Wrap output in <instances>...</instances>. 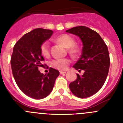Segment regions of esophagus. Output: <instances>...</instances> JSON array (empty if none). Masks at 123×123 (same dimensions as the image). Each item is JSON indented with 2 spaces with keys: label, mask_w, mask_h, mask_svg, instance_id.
Returning <instances> with one entry per match:
<instances>
[{
  "label": "esophagus",
  "mask_w": 123,
  "mask_h": 123,
  "mask_svg": "<svg viewBox=\"0 0 123 123\" xmlns=\"http://www.w3.org/2000/svg\"><path fill=\"white\" fill-rule=\"evenodd\" d=\"M66 71H60V74H65L66 73Z\"/></svg>",
  "instance_id": "esophagus-1"
}]
</instances>
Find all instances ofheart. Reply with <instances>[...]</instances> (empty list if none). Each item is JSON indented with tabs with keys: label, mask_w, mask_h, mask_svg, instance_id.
<instances>
[{
	"label": "heart",
	"mask_w": 123,
	"mask_h": 123,
	"mask_svg": "<svg viewBox=\"0 0 123 123\" xmlns=\"http://www.w3.org/2000/svg\"><path fill=\"white\" fill-rule=\"evenodd\" d=\"M56 41L63 45L65 48L68 49V52L71 55L76 56L81 51V47L75 44V39L73 37L67 34H63L58 36L56 39ZM41 54L45 57H49L50 55V45L49 42L45 41L42 42L40 47ZM71 61L68 58H57L51 62V66L55 69L59 70H65L67 69Z\"/></svg>",
	"instance_id": "1"
}]
</instances>
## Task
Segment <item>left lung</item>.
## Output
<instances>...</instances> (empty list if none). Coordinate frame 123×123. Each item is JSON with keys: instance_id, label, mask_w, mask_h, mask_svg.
<instances>
[{"instance_id": "1", "label": "left lung", "mask_w": 123, "mask_h": 123, "mask_svg": "<svg viewBox=\"0 0 123 123\" xmlns=\"http://www.w3.org/2000/svg\"><path fill=\"white\" fill-rule=\"evenodd\" d=\"M66 32L79 36L83 44L82 55L73 67L84 73L77 74L69 89L79 98H87L98 92L106 81L110 63L108 47L100 36L87 27H74Z\"/></svg>"}]
</instances>
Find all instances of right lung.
I'll use <instances>...</instances> for the list:
<instances>
[{"label":"right lung","instance_id":"obj_1","mask_svg":"<svg viewBox=\"0 0 123 123\" xmlns=\"http://www.w3.org/2000/svg\"><path fill=\"white\" fill-rule=\"evenodd\" d=\"M52 34L50 29H33L17 41L11 56L15 82L24 94L34 99H42L49 95L59 76V71L52 68L45 74L39 71V67H44V61L40 47Z\"/></svg>","mask_w":123,"mask_h":123}]
</instances>
